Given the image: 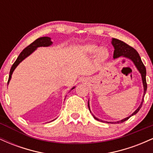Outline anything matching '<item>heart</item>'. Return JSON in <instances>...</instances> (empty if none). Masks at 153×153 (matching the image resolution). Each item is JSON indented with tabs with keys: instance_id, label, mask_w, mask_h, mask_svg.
<instances>
[{
	"instance_id": "obj_1",
	"label": "heart",
	"mask_w": 153,
	"mask_h": 153,
	"mask_svg": "<svg viewBox=\"0 0 153 153\" xmlns=\"http://www.w3.org/2000/svg\"><path fill=\"white\" fill-rule=\"evenodd\" d=\"M84 51L85 53L94 55L96 54V58L99 61H104L108 58V52L106 49L101 48L95 44H88L84 46Z\"/></svg>"
}]
</instances>
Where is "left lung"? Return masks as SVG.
<instances>
[{
	"label": "left lung",
	"mask_w": 153,
	"mask_h": 153,
	"mask_svg": "<svg viewBox=\"0 0 153 153\" xmlns=\"http://www.w3.org/2000/svg\"><path fill=\"white\" fill-rule=\"evenodd\" d=\"M112 45H113V46L114 47V56H113L114 58H117V57H121V56H123V57H127V58L130 59L131 60H132L133 62L134 63L135 66H136L137 68L138 69V71H140V73H141L142 79H143V86H144L143 99V101H142L141 104H140V106L138 107L137 109L130 116V117H128L127 118H125V119H122V120L119 121V122H111V124H113V123H114V124H119V123H122V122H125V121H127V119H129V118H130L131 116L136 114L139 111H140V108H141L142 105H143V103L144 101V96H145V93H146V91H147L146 68H145V65H144L143 62H142V59H141V58H140V54H139L138 52H137V50H135V49L133 48L132 47L129 46V45H128L127 44L124 42L121 41V40H119V39H114V38L112 39ZM88 105V108H89V110H90L89 103ZM94 117L96 119V120H99V119L96 118L94 116Z\"/></svg>",
	"instance_id": "left-lung-1"
}]
</instances>
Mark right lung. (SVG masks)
<instances>
[{
	"label": "right lung",
	"mask_w": 153,
	"mask_h": 153,
	"mask_svg": "<svg viewBox=\"0 0 153 153\" xmlns=\"http://www.w3.org/2000/svg\"><path fill=\"white\" fill-rule=\"evenodd\" d=\"M51 39L50 37H47V36H44V37H40L37 39L35 40L34 42H33L32 43L30 44L29 46H27L26 47L24 50H23V51L21 52L20 54L19 55V57H17L16 60L15 61V62L13 63V65H12L11 68H10V73H9V78H8V84L9 82L10 78H11V75L13 73V71L15 70V68H16L17 65L20 63L23 59H24L26 57L29 55V54L32 53L34 51L36 50V48L39 47H48L50 46L52 44V42H51ZM74 88H73V89Z\"/></svg>",
	"instance_id": "obj_1"
}]
</instances>
